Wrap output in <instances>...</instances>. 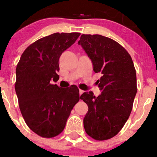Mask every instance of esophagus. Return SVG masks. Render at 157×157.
Segmentation results:
<instances>
[{"mask_svg":"<svg viewBox=\"0 0 157 157\" xmlns=\"http://www.w3.org/2000/svg\"><path fill=\"white\" fill-rule=\"evenodd\" d=\"M84 93V91H83V90H79V95H82V94Z\"/></svg>","mask_w":157,"mask_h":157,"instance_id":"1","label":"esophagus"}]
</instances>
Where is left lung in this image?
Masks as SVG:
<instances>
[{
    "mask_svg": "<svg viewBox=\"0 0 157 157\" xmlns=\"http://www.w3.org/2000/svg\"><path fill=\"white\" fill-rule=\"evenodd\" d=\"M91 59L101 94L81 95L87 104L84 118L86 133L96 140L115 137L129 117L137 93V75L130 54L112 39L99 34H82L78 42Z\"/></svg>",
    "mask_w": 157,
    "mask_h": 157,
    "instance_id": "left-lung-1",
    "label": "left lung"
}]
</instances>
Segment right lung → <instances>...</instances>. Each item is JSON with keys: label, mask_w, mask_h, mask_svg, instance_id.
Listing matches in <instances>:
<instances>
[{"label": "right lung", "mask_w": 157, "mask_h": 157, "mask_svg": "<svg viewBox=\"0 0 157 157\" xmlns=\"http://www.w3.org/2000/svg\"><path fill=\"white\" fill-rule=\"evenodd\" d=\"M80 33H54L31 44L16 67L14 84L25 123L35 134L52 138L62 132L73 106L79 101L75 85L62 88L52 84L59 75V59Z\"/></svg>", "instance_id": "1"}]
</instances>
